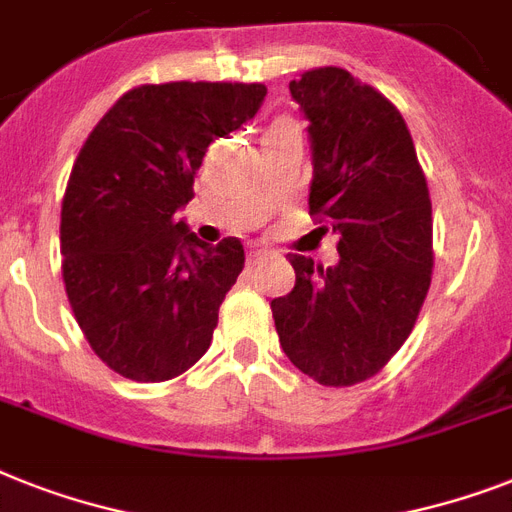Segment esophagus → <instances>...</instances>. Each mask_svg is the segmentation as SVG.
Wrapping results in <instances>:
<instances>
[{
	"instance_id": "obj_1",
	"label": "esophagus",
	"mask_w": 512,
	"mask_h": 512,
	"mask_svg": "<svg viewBox=\"0 0 512 512\" xmlns=\"http://www.w3.org/2000/svg\"><path fill=\"white\" fill-rule=\"evenodd\" d=\"M263 257H268V249L260 247V244H249V247H247L249 263H257V260H263Z\"/></svg>"
}]
</instances>
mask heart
I'll list each match as a JSON object with an SVG mask.
<instances>
[{
  "label": "heart",
  "mask_w": 512,
  "mask_h": 512,
  "mask_svg": "<svg viewBox=\"0 0 512 512\" xmlns=\"http://www.w3.org/2000/svg\"><path fill=\"white\" fill-rule=\"evenodd\" d=\"M289 123H292V120H286V118H278V120H273V123H270L268 128H278V126H289Z\"/></svg>",
  "instance_id": "heart-1"
}]
</instances>
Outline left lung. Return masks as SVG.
I'll return each instance as SVG.
<instances>
[{"label": "left lung", "mask_w": 512, "mask_h": 512, "mask_svg": "<svg viewBox=\"0 0 512 512\" xmlns=\"http://www.w3.org/2000/svg\"><path fill=\"white\" fill-rule=\"evenodd\" d=\"M289 91L310 120L307 205L339 234V263L323 270L289 255L297 281L270 310L299 371L352 386L392 360L421 313L434 268L429 186L400 110L381 91L344 68L307 70Z\"/></svg>", "instance_id": "1"}]
</instances>
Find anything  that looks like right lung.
Returning a JSON list of instances; mask_svg holds the SVG:
<instances>
[{
	"instance_id": "obj_1",
	"label": "right lung",
	"mask_w": 512,
	"mask_h": 512,
	"mask_svg": "<svg viewBox=\"0 0 512 512\" xmlns=\"http://www.w3.org/2000/svg\"><path fill=\"white\" fill-rule=\"evenodd\" d=\"M265 94L263 83H144L78 152L62 197V281L86 342L120 376L168 381L213 342L244 247L199 242L176 213L207 147L255 118Z\"/></svg>"
}]
</instances>
